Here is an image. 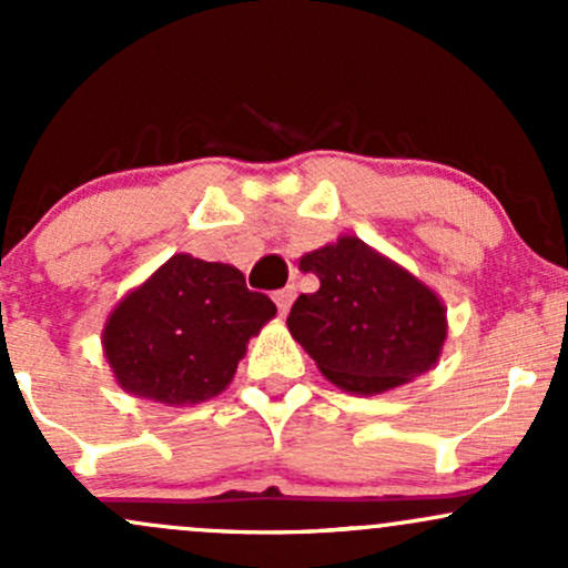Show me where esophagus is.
<instances>
[{"instance_id":"1","label":"esophagus","mask_w":568,"mask_h":568,"mask_svg":"<svg viewBox=\"0 0 568 568\" xmlns=\"http://www.w3.org/2000/svg\"><path fill=\"white\" fill-rule=\"evenodd\" d=\"M293 298H296V288H293V285H285V288L275 291V304H277L280 315H285V312H288V306L293 304Z\"/></svg>"}]
</instances>
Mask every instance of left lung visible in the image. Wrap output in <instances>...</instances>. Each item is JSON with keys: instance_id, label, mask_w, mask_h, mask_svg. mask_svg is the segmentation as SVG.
Here are the masks:
<instances>
[{"instance_id": "left-lung-1", "label": "left lung", "mask_w": 568, "mask_h": 568, "mask_svg": "<svg viewBox=\"0 0 568 568\" xmlns=\"http://www.w3.org/2000/svg\"><path fill=\"white\" fill-rule=\"evenodd\" d=\"M298 266L321 288L293 302L288 331L344 393H387L438 363L446 306L403 266L352 234L304 253Z\"/></svg>"}]
</instances>
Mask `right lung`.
<instances>
[{
	"label": "right lung",
	"instance_id": "obj_1",
	"mask_svg": "<svg viewBox=\"0 0 568 568\" xmlns=\"http://www.w3.org/2000/svg\"><path fill=\"white\" fill-rule=\"evenodd\" d=\"M275 312L234 266L175 253L114 306L103 355L125 393L192 406L224 393L251 336Z\"/></svg>",
	"mask_w": 568,
	"mask_h": 568
}]
</instances>
